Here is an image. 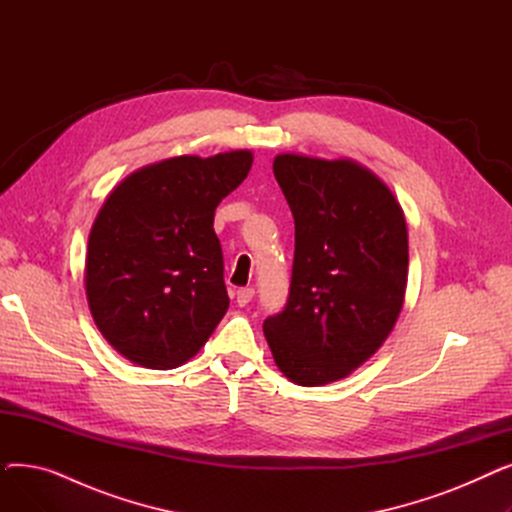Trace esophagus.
<instances>
[{
    "mask_svg": "<svg viewBox=\"0 0 512 512\" xmlns=\"http://www.w3.org/2000/svg\"><path fill=\"white\" fill-rule=\"evenodd\" d=\"M255 297V290L253 288H238L236 290V303L240 305V307H245L247 303H251V299Z\"/></svg>",
    "mask_w": 512,
    "mask_h": 512,
    "instance_id": "obj_1",
    "label": "esophagus"
}]
</instances>
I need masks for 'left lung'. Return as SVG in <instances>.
I'll return each instance as SVG.
<instances>
[{
    "mask_svg": "<svg viewBox=\"0 0 512 512\" xmlns=\"http://www.w3.org/2000/svg\"><path fill=\"white\" fill-rule=\"evenodd\" d=\"M274 176L294 218L284 309L263 334L286 378L324 386L363 365L405 303L409 234L390 188L353 159L282 153Z\"/></svg>",
    "mask_w": 512,
    "mask_h": 512,
    "instance_id": "obj_1",
    "label": "left lung"
}]
</instances>
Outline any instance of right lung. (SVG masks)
I'll return each instance as SVG.
<instances>
[{
    "label": "right lung",
    "instance_id": "obj_1",
    "mask_svg": "<svg viewBox=\"0 0 512 512\" xmlns=\"http://www.w3.org/2000/svg\"><path fill=\"white\" fill-rule=\"evenodd\" d=\"M247 149L180 155L124 178L89 234L85 288L95 326L128 361L174 369L228 311L213 213L247 178Z\"/></svg>",
    "mask_w": 512,
    "mask_h": 512
}]
</instances>
